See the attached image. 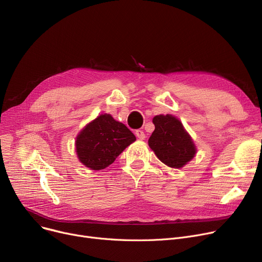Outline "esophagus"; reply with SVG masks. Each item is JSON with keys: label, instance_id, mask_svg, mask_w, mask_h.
<instances>
[{"label": "esophagus", "instance_id": "34e87169", "mask_svg": "<svg viewBox=\"0 0 262 262\" xmlns=\"http://www.w3.org/2000/svg\"><path fill=\"white\" fill-rule=\"evenodd\" d=\"M135 134H136L137 138H138V139H141V140L145 139V134H144V132H143V130H141V129H137Z\"/></svg>", "mask_w": 262, "mask_h": 262}]
</instances>
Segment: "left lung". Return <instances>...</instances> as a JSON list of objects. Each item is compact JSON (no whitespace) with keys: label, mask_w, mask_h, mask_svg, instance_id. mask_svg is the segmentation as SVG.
I'll use <instances>...</instances> for the list:
<instances>
[{"label":"left lung","mask_w":262,"mask_h":262,"mask_svg":"<svg viewBox=\"0 0 262 262\" xmlns=\"http://www.w3.org/2000/svg\"><path fill=\"white\" fill-rule=\"evenodd\" d=\"M155 130L148 139L149 147L161 162L171 168H182L194 157L195 145L175 117L156 116L153 119Z\"/></svg>","instance_id":"left-lung-1"}]
</instances>
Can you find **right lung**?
Masks as SVG:
<instances>
[{
	"label": "right lung",
	"mask_w": 262,
	"mask_h": 262,
	"mask_svg": "<svg viewBox=\"0 0 262 262\" xmlns=\"http://www.w3.org/2000/svg\"><path fill=\"white\" fill-rule=\"evenodd\" d=\"M135 135L110 115H101L82 129L76 138L79 161L91 170L110 166L130 143Z\"/></svg>",
	"instance_id": "right-lung-1"
}]
</instances>
